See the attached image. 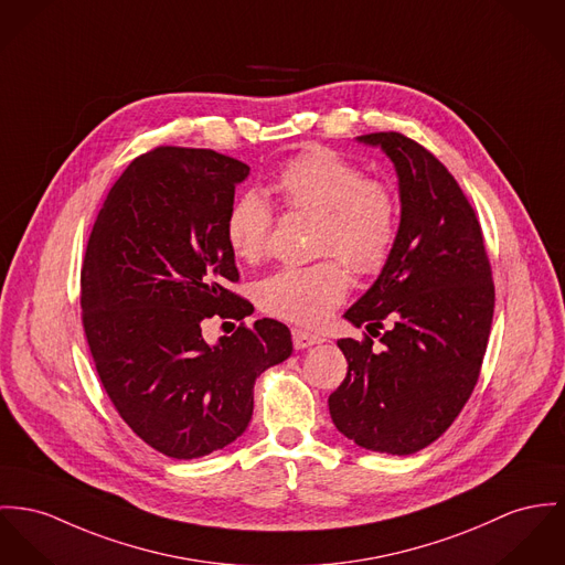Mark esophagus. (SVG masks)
I'll list each match as a JSON object with an SVG mask.
<instances>
[{
  "instance_id": "34e87169",
  "label": "esophagus",
  "mask_w": 565,
  "mask_h": 565,
  "mask_svg": "<svg viewBox=\"0 0 565 565\" xmlns=\"http://www.w3.org/2000/svg\"><path fill=\"white\" fill-rule=\"evenodd\" d=\"M292 342H295V348H309L313 347V344H318L320 342V338L318 335H313V333H307L305 329H292Z\"/></svg>"
}]
</instances>
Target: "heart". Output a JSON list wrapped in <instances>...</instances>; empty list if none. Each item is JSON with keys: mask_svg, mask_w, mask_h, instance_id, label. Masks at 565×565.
I'll list each match as a JSON object with an SVG mask.
<instances>
[{"mask_svg": "<svg viewBox=\"0 0 565 565\" xmlns=\"http://www.w3.org/2000/svg\"><path fill=\"white\" fill-rule=\"evenodd\" d=\"M275 191L290 211L318 217L316 249L338 256L370 275L390 260L397 238V202L390 186L365 178L335 150L309 148L292 157L275 178ZM273 209L258 191L234 200L225 217V238L236 258L258 262L268 249ZM350 279L340 260L286 266L262 279L258 303L270 316L307 327L322 324L347 299Z\"/></svg>", "mask_w": 565, "mask_h": 565, "instance_id": "1", "label": "heart"}]
</instances>
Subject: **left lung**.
Wrapping results in <instances>:
<instances>
[{"label": "left lung", "instance_id": "obj_1", "mask_svg": "<svg viewBox=\"0 0 565 565\" xmlns=\"http://www.w3.org/2000/svg\"><path fill=\"white\" fill-rule=\"evenodd\" d=\"M379 146L399 186V227L390 260L344 313L383 333L340 340L344 383L329 395L335 428L370 451L408 456L443 435L478 383L494 284L476 211L456 178L399 132L356 137Z\"/></svg>", "mask_w": 565, "mask_h": 565}]
</instances>
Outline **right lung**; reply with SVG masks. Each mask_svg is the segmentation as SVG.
I'll return each instance as SVG.
<instances>
[{"mask_svg": "<svg viewBox=\"0 0 565 565\" xmlns=\"http://www.w3.org/2000/svg\"><path fill=\"white\" fill-rule=\"evenodd\" d=\"M249 166L215 150L163 146L137 157L94 221L82 266L87 347L130 430L191 460L243 435L264 370L292 354L286 324L262 318L217 344L213 316L243 320L225 217Z\"/></svg>", "mask_w": 565, "mask_h": 565, "instance_id": "obj_1", "label": "right lung"}]
</instances>
